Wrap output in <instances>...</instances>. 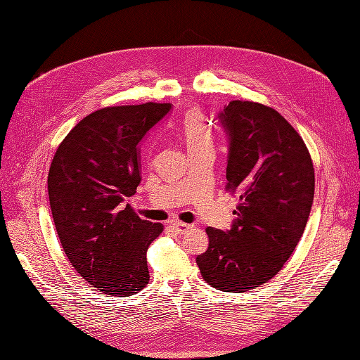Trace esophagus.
<instances>
[{"label":"esophagus","mask_w":360,"mask_h":360,"mask_svg":"<svg viewBox=\"0 0 360 360\" xmlns=\"http://www.w3.org/2000/svg\"><path fill=\"white\" fill-rule=\"evenodd\" d=\"M171 228H172V230L176 231L177 234H184V233H188V231L191 230L192 225L180 222V221H174V222H171Z\"/></svg>","instance_id":"esophagus-1"}]
</instances>
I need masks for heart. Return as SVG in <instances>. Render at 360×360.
Wrapping results in <instances>:
<instances>
[{"mask_svg": "<svg viewBox=\"0 0 360 360\" xmlns=\"http://www.w3.org/2000/svg\"><path fill=\"white\" fill-rule=\"evenodd\" d=\"M180 132L186 141L188 150L198 148L205 146H213V136L210 132V127L205 124L204 117L198 111H189L184 115Z\"/></svg>", "mask_w": 360, "mask_h": 360, "instance_id": "obj_1", "label": "heart"}]
</instances>
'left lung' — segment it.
<instances>
[{
	"label": "left lung",
	"instance_id": "8db88e82",
	"mask_svg": "<svg viewBox=\"0 0 360 360\" xmlns=\"http://www.w3.org/2000/svg\"><path fill=\"white\" fill-rule=\"evenodd\" d=\"M219 122L230 139L225 188L238 204L231 230L207 228L209 248L197 264L212 287L245 292L274 278L296 249L315 176L302 136L274 108L233 101Z\"/></svg>",
	"mask_w": 360,
	"mask_h": 360
}]
</instances>
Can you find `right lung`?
Returning a JSON list of instances; mask_svg holds the SVG:
<instances>
[{
    "label": "right lung",
    "mask_w": 360,
    "mask_h": 360,
    "mask_svg": "<svg viewBox=\"0 0 360 360\" xmlns=\"http://www.w3.org/2000/svg\"><path fill=\"white\" fill-rule=\"evenodd\" d=\"M171 103L108 106L82 118L58 146L48 174L51 212L75 270L108 296L148 284L147 249L163 231L126 204L141 183L138 144Z\"/></svg>",
    "instance_id": "obj_1"
}]
</instances>
